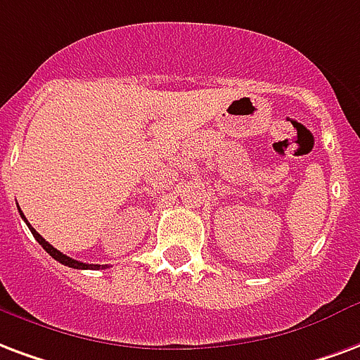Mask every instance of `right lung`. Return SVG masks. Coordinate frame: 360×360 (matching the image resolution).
<instances>
[{"mask_svg":"<svg viewBox=\"0 0 360 360\" xmlns=\"http://www.w3.org/2000/svg\"><path fill=\"white\" fill-rule=\"evenodd\" d=\"M20 212V210H18ZM20 217H22L24 221H26V217H24V214L20 212ZM26 225H28V229L32 231V234H34V238L44 246V250L47 252V254L51 255L53 259H57L58 263H63V265H66V267H72V269H93V271H97V269H106V265H89V263H82V262H76V259H72V257H68V255H65L63 252H58L57 248H53L49 242L45 240L44 236L41 234H38V231L36 229L32 227L30 223L26 221Z\"/></svg>","mask_w":360,"mask_h":360,"instance_id":"obj_1","label":"right lung"}]
</instances>
